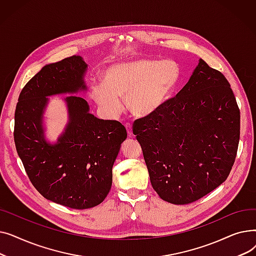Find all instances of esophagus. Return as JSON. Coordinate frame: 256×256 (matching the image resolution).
<instances>
[{"label":"esophagus","instance_id":"obj_1","mask_svg":"<svg viewBox=\"0 0 256 256\" xmlns=\"http://www.w3.org/2000/svg\"><path fill=\"white\" fill-rule=\"evenodd\" d=\"M126 130H128V137H132V126H130V124H126Z\"/></svg>","mask_w":256,"mask_h":256}]
</instances>
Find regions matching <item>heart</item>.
<instances>
[{
  "instance_id": "b5f03b06",
  "label": "heart",
  "mask_w": 256,
  "mask_h": 256,
  "mask_svg": "<svg viewBox=\"0 0 256 256\" xmlns=\"http://www.w3.org/2000/svg\"><path fill=\"white\" fill-rule=\"evenodd\" d=\"M180 76L171 60L135 59L112 64L104 70V85L92 88L91 96L108 117H116L126 100L128 110L137 117H148L169 102Z\"/></svg>"
}]
</instances>
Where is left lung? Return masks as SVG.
I'll list each match as a JSON object with an SVG mask.
<instances>
[{
  "instance_id": "left-lung-1",
  "label": "left lung",
  "mask_w": 256,
  "mask_h": 256,
  "mask_svg": "<svg viewBox=\"0 0 256 256\" xmlns=\"http://www.w3.org/2000/svg\"><path fill=\"white\" fill-rule=\"evenodd\" d=\"M139 141L154 190L167 202L188 204L223 184L240 141V110L226 78L199 59L178 96L138 119Z\"/></svg>"
}]
</instances>
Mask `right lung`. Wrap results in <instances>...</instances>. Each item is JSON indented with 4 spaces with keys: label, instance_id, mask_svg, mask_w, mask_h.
<instances>
[{
    "label": "right lung",
    "instance_id": "right-lung-1",
    "mask_svg": "<svg viewBox=\"0 0 256 256\" xmlns=\"http://www.w3.org/2000/svg\"><path fill=\"white\" fill-rule=\"evenodd\" d=\"M88 64L80 56L44 66L22 88L14 115V142L36 190L52 202L76 210L102 204L111 190L112 168L126 128L90 113L78 93L88 90ZM68 95V122L56 142L46 136L48 98Z\"/></svg>",
    "mask_w": 256,
    "mask_h": 256
}]
</instances>
